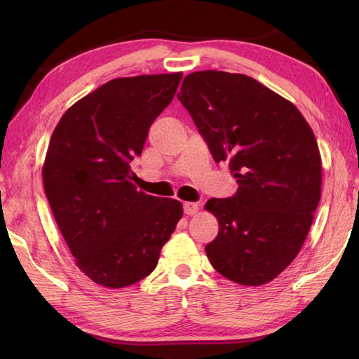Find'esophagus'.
<instances>
[{
    "label": "esophagus",
    "mask_w": 359,
    "mask_h": 359,
    "mask_svg": "<svg viewBox=\"0 0 359 359\" xmlns=\"http://www.w3.org/2000/svg\"><path fill=\"white\" fill-rule=\"evenodd\" d=\"M197 210H199V205H197V203H193V202H185L184 203V211H185V215H188V216L196 215Z\"/></svg>",
    "instance_id": "34e87169"
}]
</instances>
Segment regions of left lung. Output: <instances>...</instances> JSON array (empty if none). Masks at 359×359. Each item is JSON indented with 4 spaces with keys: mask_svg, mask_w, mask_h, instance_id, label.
<instances>
[{
    "mask_svg": "<svg viewBox=\"0 0 359 359\" xmlns=\"http://www.w3.org/2000/svg\"><path fill=\"white\" fill-rule=\"evenodd\" d=\"M177 98L239 185L205 205L219 222L210 262L236 284H266L299 253L321 199L315 134L292 102L243 74L193 72Z\"/></svg>",
    "mask_w": 359,
    "mask_h": 359,
    "instance_id": "1",
    "label": "left lung"
}]
</instances>
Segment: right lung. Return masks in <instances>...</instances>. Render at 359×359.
Wrapping results in <instances>:
<instances>
[{"label": "right lung", "instance_id": "add662e5", "mask_svg": "<svg viewBox=\"0 0 359 359\" xmlns=\"http://www.w3.org/2000/svg\"><path fill=\"white\" fill-rule=\"evenodd\" d=\"M182 72L114 79L72 104L53 129L44 191L79 269L123 288L156 269L184 215L182 203L139 191L131 166Z\"/></svg>", "mask_w": 359, "mask_h": 359}]
</instances>
